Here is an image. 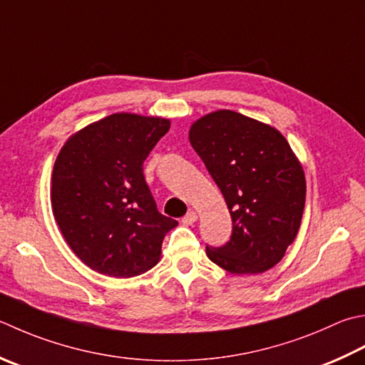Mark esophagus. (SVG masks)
<instances>
[{
    "mask_svg": "<svg viewBox=\"0 0 365 365\" xmlns=\"http://www.w3.org/2000/svg\"><path fill=\"white\" fill-rule=\"evenodd\" d=\"M183 225H187V226H191V225H195L196 223V221H197V213L196 212H188L187 213V215H185L183 217Z\"/></svg>",
    "mask_w": 365,
    "mask_h": 365,
    "instance_id": "1",
    "label": "esophagus"
}]
</instances>
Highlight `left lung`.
<instances>
[{
  "instance_id": "8db88e82",
  "label": "left lung",
  "mask_w": 365,
  "mask_h": 365,
  "mask_svg": "<svg viewBox=\"0 0 365 365\" xmlns=\"http://www.w3.org/2000/svg\"><path fill=\"white\" fill-rule=\"evenodd\" d=\"M190 142L230 209L231 240L207 256L234 275L262 274L294 242L305 205L301 161L277 128L215 110L190 128Z\"/></svg>"
}]
</instances>
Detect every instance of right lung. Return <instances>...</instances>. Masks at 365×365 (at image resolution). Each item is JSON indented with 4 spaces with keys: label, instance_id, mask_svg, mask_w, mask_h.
Instances as JSON below:
<instances>
[{
    "label": "right lung",
    "instance_id": "add662e5",
    "mask_svg": "<svg viewBox=\"0 0 365 365\" xmlns=\"http://www.w3.org/2000/svg\"><path fill=\"white\" fill-rule=\"evenodd\" d=\"M169 128V118L112 113L74 133L56 156L53 217L95 272L130 278L158 264L164 235L178 223L156 209L142 164Z\"/></svg>",
    "mask_w": 365,
    "mask_h": 365
}]
</instances>
